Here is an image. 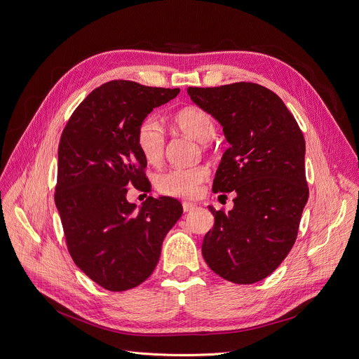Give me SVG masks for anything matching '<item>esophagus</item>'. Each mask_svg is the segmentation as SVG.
<instances>
[{
    "label": "esophagus",
    "mask_w": 359,
    "mask_h": 359,
    "mask_svg": "<svg viewBox=\"0 0 359 359\" xmlns=\"http://www.w3.org/2000/svg\"><path fill=\"white\" fill-rule=\"evenodd\" d=\"M182 209H184L185 213H189V212H191V210L196 209V204H194V203H190V201H184V203H182Z\"/></svg>",
    "instance_id": "1"
}]
</instances>
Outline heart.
Returning a JSON list of instances; mask_svg holds the SVG:
<instances>
[{"mask_svg":"<svg viewBox=\"0 0 359 359\" xmlns=\"http://www.w3.org/2000/svg\"><path fill=\"white\" fill-rule=\"evenodd\" d=\"M174 126L184 134L197 142H209L215 137L216 126L210 114L197 107H189L178 111L172 118ZM135 143L146 162L158 165L165 155L166 137L161 123L155 116H146L137 127ZM209 178L206 166L172 168L159 174L155 180L156 190L163 196L178 198L196 197L203 182Z\"/></svg>","mask_w":359,"mask_h":359,"instance_id":"1","label":"heart"}]
</instances>
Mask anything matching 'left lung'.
<instances>
[{
    "label": "left lung",
    "instance_id": "1",
    "mask_svg": "<svg viewBox=\"0 0 359 359\" xmlns=\"http://www.w3.org/2000/svg\"><path fill=\"white\" fill-rule=\"evenodd\" d=\"M187 92L224 127L229 147L213 191L235 194L228 213L209 206L215 225L203 240V257L229 282H259L275 271L294 247L309 200L302 131L283 100L257 83Z\"/></svg>",
    "mask_w": 359,
    "mask_h": 359
}]
</instances>
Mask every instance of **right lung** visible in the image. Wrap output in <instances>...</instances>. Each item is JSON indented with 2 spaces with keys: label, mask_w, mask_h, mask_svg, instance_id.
Wrapping results in <instances>:
<instances>
[{
  "label": "right lung",
  "mask_w": 359,
  "mask_h": 359,
  "mask_svg": "<svg viewBox=\"0 0 359 359\" xmlns=\"http://www.w3.org/2000/svg\"><path fill=\"white\" fill-rule=\"evenodd\" d=\"M180 93L130 80L104 83L68 119L58 146L55 204L73 262L99 286L121 292L155 270L165 235L182 215L170 197L127 201L130 187L147 191L139 124Z\"/></svg>",
  "instance_id": "1"
}]
</instances>
